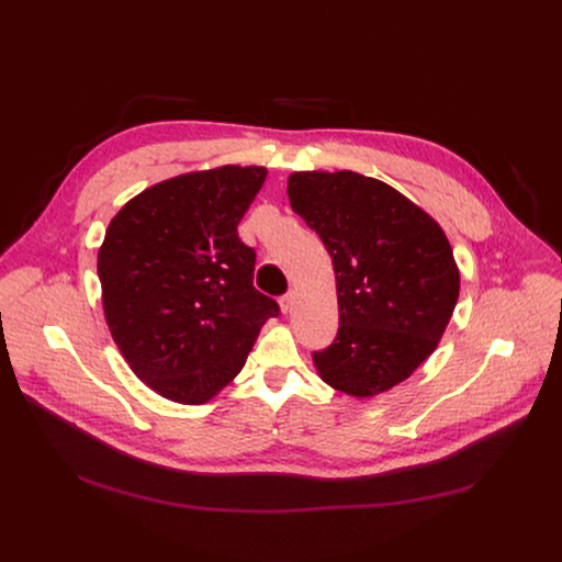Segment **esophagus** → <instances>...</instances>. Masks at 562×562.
<instances>
[{"mask_svg":"<svg viewBox=\"0 0 562 562\" xmlns=\"http://www.w3.org/2000/svg\"><path fill=\"white\" fill-rule=\"evenodd\" d=\"M293 304H295V291H289V293H284V295L280 297V306H282L284 313H289V311L293 308Z\"/></svg>","mask_w":562,"mask_h":562,"instance_id":"esophagus-1","label":"esophagus"}]
</instances>
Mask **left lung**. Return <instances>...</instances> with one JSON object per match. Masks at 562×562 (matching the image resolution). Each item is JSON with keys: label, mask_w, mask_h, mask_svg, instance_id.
Returning a JSON list of instances; mask_svg holds the SVG:
<instances>
[{"label": "left lung", "mask_w": 562, "mask_h": 562, "mask_svg": "<svg viewBox=\"0 0 562 562\" xmlns=\"http://www.w3.org/2000/svg\"><path fill=\"white\" fill-rule=\"evenodd\" d=\"M286 193L336 271L340 329L313 351L319 378L356 397L407 380L438 347L458 302L460 273L440 224L353 171L293 173Z\"/></svg>", "instance_id": "8db88e82"}]
</instances>
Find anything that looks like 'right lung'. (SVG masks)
Masks as SVG:
<instances>
[{
  "label": "right lung",
  "instance_id": "obj_1",
  "mask_svg": "<svg viewBox=\"0 0 562 562\" xmlns=\"http://www.w3.org/2000/svg\"><path fill=\"white\" fill-rule=\"evenodd\" d=\"M265 167H220L159 182L111 220L98 254L104 315L133 373L202 405L239 369L273 297L254 286L256 251L237 235Z\"/></svg>",
  "mask_w": 562,
  "mask_h": 562
}]
</instances>
